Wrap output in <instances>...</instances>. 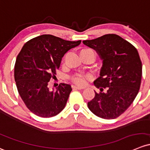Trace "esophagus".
I'll list each match as a JSON object with an SVG mask.
<instances>
[{"instance_id":"1","label":"esophagus","mask_w":150,"mask_h":150,"mask_svg":"<svg viewBox=\"0 0 150 150\" xmlns=\"http://www.w3.org/2000/svg\"><path fill=\"white\" fill-rule=\"evenodd\" d=\"M72 89L73 90H82L84 89V88L81 87V86H72Z\"/></svg>"}]
</instances>
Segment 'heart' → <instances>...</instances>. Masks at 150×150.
Segmentation results:
<instances>
[{"instance_id":"obj_1","label":"heart","mask_w":150,"mask_h":150,"mask_svg":"<svg viewBox=\"0 0 150 150\" xmlns=\"http://www.w3.org/2000/svg\"><path fill=\"white\" fill-rule=\"evenodd\" d=\"M92 52L94 54V52L93 50H90V49H84V50H81L80 52ZM90 79L89 75H83V74H75V75H72L71 77V80L75 84L79 85V86H84L88 80Z\"/></svg>"}]
</instances>
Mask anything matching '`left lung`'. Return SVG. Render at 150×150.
I'll return each instance as SVG.
<instances>
[{
    "label": "left lung",
    "mask_w": 150,
    "mask_h": 150,
    "mask_svg": "<svg viewBox=\"0 0 150 150\" xmlns=\"http://www.w3.org/2000/svg\"><path fill=\"white\" fill-rule=\"evenodd\" d=\"M83 42L103 59L100 77L94 81L100 92H95L88 108L102 119H116L130 106L139 90L142 64L137 50L114 34Z\"/></svg>",
    "instance_id": "obj_1"
}]
</instances>
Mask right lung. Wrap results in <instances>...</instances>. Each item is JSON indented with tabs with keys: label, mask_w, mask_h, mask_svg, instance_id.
I'll return each mask as SVG.
<instances>
[{
	"label": "right lung",
	"mask_w": 150,
	"mask_h": 150,
	"mask_svg": "<svg viewBox=\"0 0 150 150\" xmlns=\"http://www.w3.org/2000/svg\"><path fill=\"white\" fill-rule=\"evenodd\" d=\"M80 42L43 34L30 39L22 47L15 63L14 78L18 93L33 113L50 118L64 109L71 86L60 83L56 91H50L49 84L56 78L62 57Z\"/></svg>",
	"instance_id": "add662e5"
}]
</instances>
